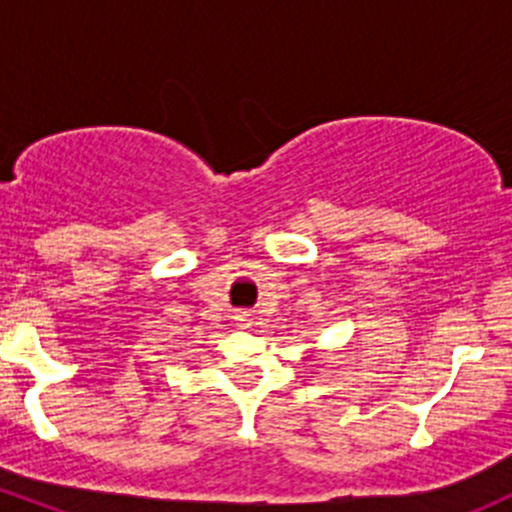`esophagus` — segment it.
I'll list each match as a JSON object with an SVG mask.
<instances>
[{
    "instance_id": "obj_1",
    "label": "esophagus",
    "mask_w": 512,
    "mask_h": 512,
    "mask_svg": "<svg viewBox=\"0 0 512 512\" xmlns=\"http://www.w3.org/2000/svg\"><path fill=\"white\" fill-rule=\"evenodd\" d=\"M237 322H242L247 327V322H250V317H247V314H240V317H237Z\"/></svg>"
}]
</instances>
